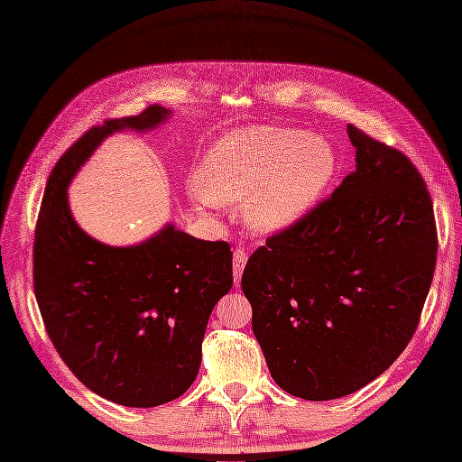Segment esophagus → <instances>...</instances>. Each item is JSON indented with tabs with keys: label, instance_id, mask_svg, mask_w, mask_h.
Listing matches in <instances>:
<instances>
[{
	"label": "esophagus",
	"instance_id": "1",
	"mask_svg": "<svg viewBox=\"0 0 462 462\" xmlns=\"http://www.w3.org/2000/svg\"><path fill=\"white\" fill-rule=\"evenodd\" d=\"M248 260V253L245 248H235L233 253V277H235V287H239L241 283V275Z\"/></svg>",
	"mask_w": 462,
	"mask_h": 462
}]
</instances>
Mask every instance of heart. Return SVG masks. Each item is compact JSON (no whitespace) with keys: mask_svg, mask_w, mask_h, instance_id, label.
Masks as SVG:
<instances>
[{"mask_svg":"<svg viewBox=\"0 0 462 462\" xmlns=\"http://www.w3.org/2000/svg\"><path fill=\"white\" fill-rule=\"evenodd\" d=\"M337 173V153L300 129L250 127L221 136L199 167L202 206L239 204L250 229L279 233L297 226Z\"/></svg>","mask_w":462,"mask_h":462,"instance_id":"1","label":"heart"}]
</instances>
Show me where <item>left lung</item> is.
Returning a JSON list of instances; mask_svg holds the SVG:
<instances>
[{"mask_svg":"<svg viewBox=\"0 0 462 462\" xmlns=\"http://www.w3.org/2000/svg\"><path fill=\"white\" fill-rule=\"evenodd\" d=\"M356 170L248 258L241 287L273 382L329 401L383 374L412 339L436 270L428 189L411 160L348 125Z\"/></svg>","mask_w":462,"mask_h":462,"instance_id":"obj_1","label":"left lung"}]
</instances>
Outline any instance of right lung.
<instances>
[{
  "label": "right lung",
  "mask_w": 462,
  "mask_h": 462,
  "mask_svg": "<svg viewBox=\"0 0 462 462\" xmlns=\"http://www.w3.org/2000/svg\"><path fill=\"white\" fill-rule=\"evenodd\" d=\"M170 117L150 106L82 134L48 179L34 239V292L53 346L90 391L134 409L170 402L197 380L209 314L233 285V253L173 223L136 245L100 243L75 221L67 189L107 136Z\"/></svg>",
  "instance_id": "1"
}]
</instances>
